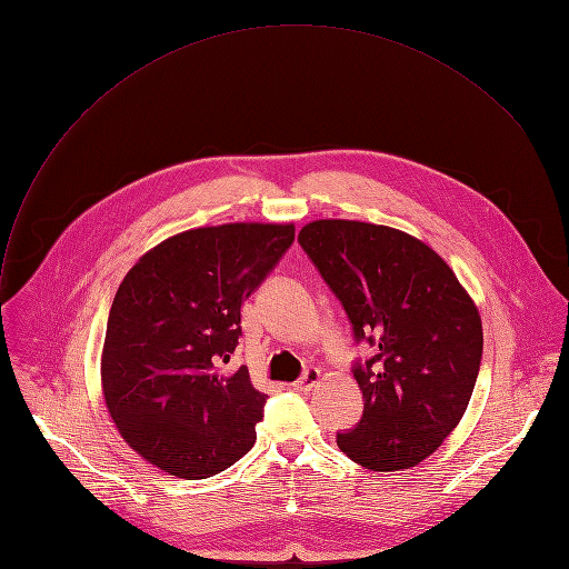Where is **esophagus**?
Returning a JSON list of instances; mask_svg holds the SVG:
<instances>
[{
    "label": "esophagus",
    "instance_id": "34e87169",
    "mask_svg": "<svg viewBox=\"0 0 569 569\" xmlns=\"http://www.w3.org/2000/svg\"><path fill=\"white\" fill-rule=\"evenodd\" d=\"M319 380H321V371H319V369H308L299 380L292 382V389H297V391H310Z\"/></svg>",
    "mask_w": 569,
    "mask_h": 569
}]
</instances>
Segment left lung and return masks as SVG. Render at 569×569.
Returning a JSON list of instances; mask_svg holds the SVG:
<instances>
[{
	"mask_svg": "<svg viewBox=\"0 0 569 569\" xmlns=\"http://www.w3.org/2000/svg\"><path fill=\"white\" fill-rule=\"evenodd\" d=\"M299 242L342 301L358 342L365 412L340 450L393 472L430 457L461 421L481 360V317L450 266L423 240L360 220H312Z\"/></svg>",
	"mask_w": 569,
	"mask_h": 569,
	"instance_id": "left-lung-1",
	"label": "left lung"
}]
</instances>
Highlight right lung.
I'll return each instance as SVG.
<instances>
[{
    "label": "right lung",
    "instance_id": "1",
    "mask_svg": "<svg viewBox=\"0 0 569 569\" xmlns=\"http://www.w3.org/2000/svg\"><path fill=\"white\" fill-rule=\"evenodd\" d=\"M292 222L176 233L123 277L108 317L101 385L126 443L182 479L236 463L257 441L266 393L248 367L222 371L240 306L292 246Z\"/></svg>",
    "mask_w": 569,
    "mask_h": 569
}]
</instances>
